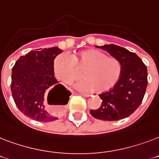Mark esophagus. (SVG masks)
Segmentation results:
<instances>
[{"instance_id": "obj_1", "label": "esophagus", "mask_w": 159, "mask_h": 159, "mask_svg": "<svg viewBox=\"0 0 159 159\" xmlns=\"http://www.w3.org/2000/svg\"><path fill=\"white\" fill-rule=\"evenodd\" d=\"M82 95H84L85 97H89V95L88 94H82Z\"/></svg>"}]
</instances>
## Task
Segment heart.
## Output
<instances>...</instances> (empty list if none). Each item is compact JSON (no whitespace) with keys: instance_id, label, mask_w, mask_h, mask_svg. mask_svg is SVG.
Instances as JSON below:
<instances>
[{"instance_id":"heart-1","label":"heart","mask_w":159,"mask_h":159,"mask_svg":"<svg viewBox=\"0 0 159 159\" xmlns=\"http://www.w3.org/2000/svg\"><path fill=\"white\" fill-rule=\"evenodd\" d=\"M53 73L64 84H71L80 77L83 81L77 85L86 92L104 93L112 89L121 74L120 62L114 57H108L97 49H87L72 55H59L53 62Z\"/></svg>"}]
</instances>
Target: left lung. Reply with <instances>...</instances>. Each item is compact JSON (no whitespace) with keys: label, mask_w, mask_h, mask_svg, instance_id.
Returning a JSON list of instances; mask_svg holds the SVG:
<instances>
[{"label":"left lung","mask_w":159,"mask_h":159,"mask_svg":"<svg viewBox=\"0 0 159 159\" xmlns=\"http://www.w3.org/2000/svg\"><path fill=\"white\" fill-rule=\"evenodd\" d=\"M97 47L107 51L120 62L121 74L112 89L99 95L102 105L90 113L102 120H122L133 114L142 103L148 85L147 67L138 55L126 48L116 44Z\"/></svg>","instance_id":"1"}]
</instances>
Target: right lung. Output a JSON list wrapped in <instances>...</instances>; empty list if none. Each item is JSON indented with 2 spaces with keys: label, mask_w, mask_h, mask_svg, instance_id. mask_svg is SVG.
Returning <instances> with one entry per match:
<instances>
[{
  "label": "right lung",
  "mask_w": 159,
  "mask_h": 159,
  "mask_svg": "<svg viewBox=\"0 0 159 159\" xmlns=\"http://www.w3.org/2000/svg\"><path fill=\"white\" fill-rule=\"evenodd\" d=\"M62 52L57 47L40 51L34 49L21 56L14 65L11 84L12 97L19 110L29 118L40 122L58 119L46 110V97L48 103V99H52V105L67 104L71 92L58 84L53 69L54 58Z\"/></svg>",
  "instance_id": "1"
}]
</instances>
